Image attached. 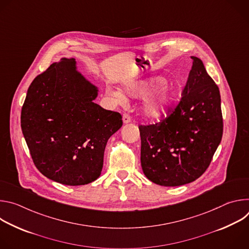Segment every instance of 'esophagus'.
<instances>
[{
	"mask_svg": "<svg viewBox=\"0 0 249 249\" xmlns=\"http://www.w3.org/2000/svg\"><path fill=\"white\" fill-rule=\"evenodd\" d=\"M122 120H123V123H124V124H127V123H130V122H131V117H130L128 114L124 113L123 116H122Z\"/></svg>",
	"mask_w": 249,
	"mask_h": 249,
	"instance_id": "obj_1",
	"label": "esophagus"
}]
</instances>
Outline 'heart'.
Wrapping results in <instances>:
<instances>
[{"mask_svg":"<svg viewBox=\"0 0 249 249\" xmlns=\"http://www.w3.org/2000/svg\"><path fill=\"white\" fill-rule=\"evenodd\" d=\"M151 90L152 91L145 98L142 109L147 117L158 119L168 111L175 100L177 90L172 83L165 82L160 77L133 81L126 86L127 93L133 97L143 96ZM111 94L119 103L126 101V97L119 90L112 91Z\"/></svg>","mask_w":249,"mask_h":249,"instance_id":"obj_1","label":"heart"}]
</instances>
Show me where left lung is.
Masks as SVG:
<instances>
[{
	"label": "left lung",
	"mask_w": 249,
	"mask_h": 249,
	"mask_svg": "<svg viewBox=\"0 0 249 249\" xmlns=\"http://www.w3.org/2000/svg\"><path fill=\"white\" fill-rule=\"evenodd\" d=\"M191 59L176 107L160 123L139 126L142 168L149 180L161 186L184 185L199 178L223 137L219 88L203 62Z\"/></svg>",
	"instance_id": "left-lung-1"
}]
</instances>
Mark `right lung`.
I'll list each match as a JSON object with an SVG mask.
<instances>
[{"mask_svg":"<svg viewBox=\"0 0 249 249\" xmlns=\"http://www.w3.org/2000/svg\"><path fill=\"white\" fill-rule=\"evenodd\" d=\"M98 89L62 58L29 86L20 125L32 160L47 178L78 186L97 179L108 139L123 122L120 113L93 102Z\"/></svg>","mask_w":249,"mask_h":249,"instance_id":"add662e5","label":"right lung"}]
</instances>
